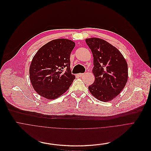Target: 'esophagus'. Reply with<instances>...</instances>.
I'll return each instance as SVG.
<instances>
[{
    "label": "esophagus",
    "mask_w": 151,
    "mask_h": 151,
    "mask_svg": "<svg viewBox=\"0 0 151 151\" xmlns=\"http://www.w3.org/2000/svg\"><path fill=\"white\" fill-rule=\"evenodd\" d=\"M84 75V74H83V73H79L78 74V76H79V77H82V76H83Z\"/></svg>",
    "instance_id": "esophagus-1"
}]
</instances>
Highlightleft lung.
Here are the masks:
<instances>
[{
	"instance_id": "left-lung-1",
	"label": "left lung",
	"mask_w": 151,
	"mask_h": 151,
	"mask_svg": "<svg viewBox=\"0 0 151 151\" xmlns=\"http://www.w3.org/2000/svg\"><path fill=\"white\" fill-rule=\"evenodd\" d=\"M86 43L93 54L92 72L95 77L93 83L88 87L89 92L101 101H111L127 82V63L117 48L102 39H86Z\"/></svg>"
}]
</instances>
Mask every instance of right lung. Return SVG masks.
<instances>
[{
  "label": "right lung",
  "instance_id": "right-lung-1",
  "mask_svg": "<svg viewBox=\"0 0 151 151\" xmlns=\"http://www.w3.org/2000/svg\"><path fill=\"white\" fill-rule=\"evenodd\" d=\"M76 43L58 39L41 47L29 68V80L35 91L49 100L66 92L75 79L70 68V54Z\"/></svg>",
  "mask_w": 151,
  "mask_h": 151
}]
</instances>
